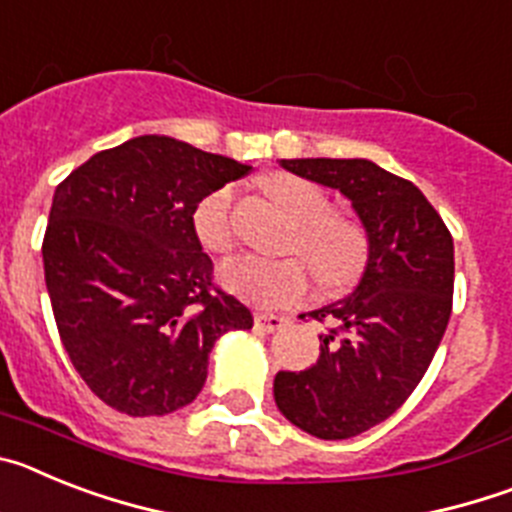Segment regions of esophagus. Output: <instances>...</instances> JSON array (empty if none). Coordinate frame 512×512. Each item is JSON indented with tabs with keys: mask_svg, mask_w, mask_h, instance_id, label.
I'll list each match as a JSON object with an SVG mask.
<instances>
[{
	"mask_svg": "<svg viewBox=\"0 0 512 512\" xmlns=\"http://www.w3.org/2000/svg\"><path fill=\"white\" fill-rule=\"evenodd\" d=\"M256 325L266 333H274V330H282L287 325V318L282 315H274V312H256Z\"/></svg>",
	"mask_w": 512,
	"mask_h": 512,
	"instance_id": "1",
	"label": "esophagus"
}]
</instances>
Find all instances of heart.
Returning <instances> with one entry per match:
<instances>
[{
  "mask_svg": "<svg viewBox=\"0 0 512 512\" xmlns=\"http://www.w3.org/2000/svg\"><path fill=\"white\" fill-rule=\"evenodd\" d=\"M266 192L292 220L282 248L295 256H241L228 261L220 269V279L230 292L256 305L282 307L300 302L310 292V271L323 289H343L361 277L369 259V235L356 217L330 210L328 194L300 176H271ZM233 200V189L220 187L194 207V235L205 251L228 253L233 248Z\"/></svg>",
  "mask_w": 512,
  "mask_h": 512,
  "instance_id": "heart-1",
  "label": "heart"
}]
</instances>
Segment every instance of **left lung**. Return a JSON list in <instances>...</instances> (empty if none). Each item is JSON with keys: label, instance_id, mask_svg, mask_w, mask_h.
Listing matches in <instances>:
<instances>
[{"label": "left lung", "instance_id": "left-lung-1", "mask_svg": "<svg viewBox=\"0 0 512 512\" xmlns=\"http://www.w3.org/2000/svg\"><path fill=\"white\" fill-rule=\"evenodd\" d=\"M282 166L346 194L369 235L354 292L307 312L328 325L318 361L274 379L289 423L341 441L390 418L428 372L451 318L454 241L413 182L366 158H284Z\"/></svg>", "mask_w": 512, "mask_h": 512}]
</instances>
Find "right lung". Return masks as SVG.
Masks as SVG:
<instances>
[{"mask_svg": "<svg viewBox=\"0 0 512 512\" xmlns=\"http://www.w3.org/2000/svg\"><path fill=\"white\" fill-rule=\"evenodd\" d=\"M233 158L140 135L56 187L45 287L63 348L89 390L125 415H166L200 395L225 330L251 328L212 279L194 207L248 174Z\"/></svg>", "mask_w": 512, "mask_h": 512, "instance_id": "1", "label": "right lung"}]
</instances>
